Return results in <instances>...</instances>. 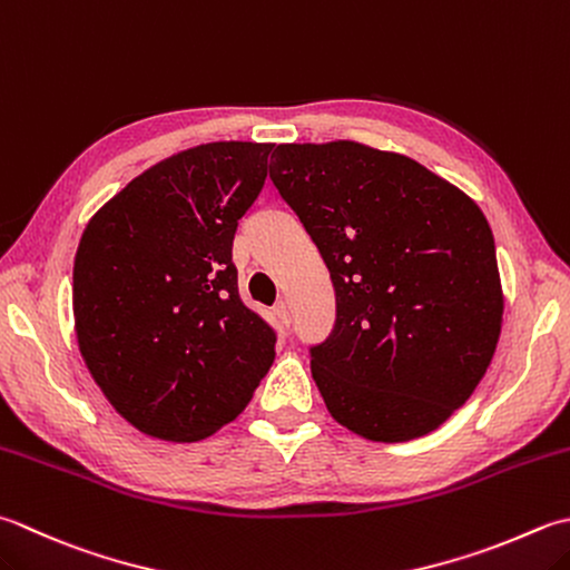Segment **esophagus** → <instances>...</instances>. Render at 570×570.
Instances as JSON below:
<instances>
[{
	"instance_id": "34e87169",
	"label": "esophagus",
	"mask_w": 570,
	"mask_h": 570,
	"mask_svg": "<svg viewBox=\"0 0 570 570\" xmlns=\"http://www.w3.org/2000/svg\"><path fill=\"white\" fill-rule=\"evenodd\" d=\"M274 314L278 316V321L284 323V326H288V323H292V311H288L286 301H278V304L274 306Z\"/></svg>"
}]
</instances>
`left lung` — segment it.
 <instances>
[{
	"mask_svg": "<svg viewBox=\"0 0 570 570\" xmlns=\"http://www.w3.org/2000/svg\"><path fill=\"white\" fill-rule=\"evenodd\" d=\"M269 177L336 288L311 373L333 420L407 442L462 407L494 358L504 314L482 209L425 165L353 140L288 142Z\"/></svg>",
	"mask_w": 570,
	"mask_h": 570,
	"instance_id": "8db88e82",
	"label": "left lung"
}]
</instances>
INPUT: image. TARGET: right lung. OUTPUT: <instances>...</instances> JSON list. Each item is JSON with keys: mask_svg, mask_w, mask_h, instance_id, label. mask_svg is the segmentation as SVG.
<instances>
[{"mask_svg": "<svg viewBox=\"0 0 570 570\" xmlns=\"http://www.w3.org/2000/svg\"><path fill=\"white\" fill-rule=\"evenodd\" d=\"M272 142H207L130 180L83 229L76 338L96 385L150 438L197 442L247 407L276 331L242 304L232 242Z\"/></svg>", "mask_w": 570, "mask_h": 570, "instance_id": "1", "label": "right lung"}]
</instances>
